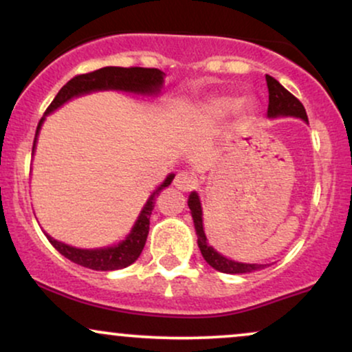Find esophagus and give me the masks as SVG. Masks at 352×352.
I'll return each instance as SVG.
<instances>
[{
	"instance_id": "1",
	"label": "esophagus",
	"mask_w": 352,
	"mask_h": 352,
	"mask_svg": "<svg viewBox=\"0 0 352 352\" xmlns=\"http://www.w3.org/2000/svg\"><path fill=\"white\" fill-rule=\"evenodd\" d=\"M173 185H175L177 188L182 190V191H191V190L197 188L198 180H197V177L193 175V173L179 172V173H177L175 180H173Z\"/></svg>"
}]
</instances>
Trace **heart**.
I'll use <instances>...</instances> for the list:
<instances>
[{
	"label": "heart",
	"instance_id": "1",
	"mask_svg": "<svg viewBox=\"0 0 352 352\" xmlns=\"http://www.w3.org/2000/svg\"><path fill=\"white\" fill-rule=\"evenodd\" d=\"M239 107V102L230 97H217L209 104L208 112L212 118H222Z\"/></svg>",
	"mask_w": 352,
	"mask_h": 352
}]
</instances>
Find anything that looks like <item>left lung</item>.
<instances>
[{
	"mask_svg": "<svg viewBox=\"0 0 352 352\" xmlns=\"http://www.w3.org/2000/svg\"><path fill=\"white\" fill-rule=\"evenodd\" d=\"M266 84H268V92H270L268 117H299L302 120H305V122H309L304 105H302V102L297 99L296 96H292L287 89H284L281 84L276 81L274 78L268 76V74H266ZM188 206L191 209V216H193L195 229H197L198 247L199 250H201L203 258L208 261V265H211L212 268L221 271V273H228V274L252 273V271L263 268V265L237 263V261H232L229 260V258L219 255L214 248L209 247L206 242V235H204V230H203L201 203H199L198 195L195 193V191L190 195Z\"/></svg>",
	"mask_w": 352,
	"mask_h": 352,
	"instance_id": "obj_1",
	"label": "left lung"
}]
</instances>
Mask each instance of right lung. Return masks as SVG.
<instances>
[{
  "instance_id": "add662e5",
  "label": "right lung",
  "mask_w": 352,
  "mask_h": 352,
  "mask_svg": "<svg viewBox=\"0 0 352 352\" xmlns=\"http://www.w3.org/2000/svg\"><path fill=\"white\" fill-rule=\"evenodd\" d=\"M164 81V73L161 69L155 68H140V66H130V68H118V66H107V68H100L86 74H78L73 79H69L63 87L60 89L55 99L52 100V104L47 107L45 115L53 112L60 105H63L65 102H68L71 97H76L81 94H87L91 91H100V89H122V91H133V92H157L159 87L162 86ZM43 118H40L37 133L40 130V124H42ZM37 133H35L34 140V148L35 141H37ZM32 148V153H34ZM173 177L168 175L166 182L159 186L157 190L151 195L148 203L144 204L143 211H141L140 217H138L135 228H133L131 234L128 235L126 240H123L122 243H118L117 247H107L99 248V250H81V248H74L61 243L55 240L50 235H47V239L50 240V243L56 248L61 255L68 258L73 263L86 266L89 270L96 271H113V270H122L135 263L138 256L143 252L146 239L149 234V217L153 212L155 198L159 197V193L172 184Z\"/></svg>"
}]
</instances>
